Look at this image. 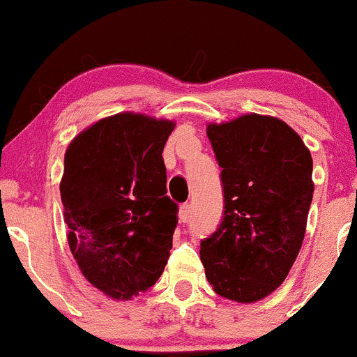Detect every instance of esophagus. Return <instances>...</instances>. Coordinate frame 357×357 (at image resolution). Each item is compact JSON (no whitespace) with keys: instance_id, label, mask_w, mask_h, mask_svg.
<instances>
[{"instance_id":"esophagus-1","label":"esophagus","mask_w":357,"mask_h":357,"mask_svg":"<svg viewBox=\"0 0 357 357\" xmlns=\"http://www.w3.org/2000/svg\"><path fill=\"white\" fill-rule=\"evenodd\" d=\"M178 216H179V221H181V223H188L191 218V204L190 203L181 204V206H179Z\"/></svg>"}]
</instances>
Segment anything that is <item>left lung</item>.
I'll return each instance as SVG.
<instances>
[{
    "label": "left lung",
    "instance_id": "8db88e82",
    "mask_svg": "<svg viewBox=\"0 0 357 357\" xmlns=\"http://www.w3.org/2000/svg\"><path fill=\"white\" fill-rule=\"evenodd\" d=\"M225 211L199 258L216 294L250 304L282 285L298 255L312 203V158L277 117L245 114L208 124Z\"/></svg>",
    "mask_w": 357,
    "mask_h": 357
}]
</instances>
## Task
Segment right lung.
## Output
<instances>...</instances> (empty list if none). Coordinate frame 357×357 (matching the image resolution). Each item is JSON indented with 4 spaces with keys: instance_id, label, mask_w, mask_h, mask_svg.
I'll return each mask as SVG.
<instances>
[{
    "instance_id": "1",
    "label": "right lung",
    "mask_w": 357,
    "mask_h": 357,
    "mask_svg": "<svg viewBox=\"0 0 357 357\" xmlns=\"http://www.w3.org/2000/svg\"><path fill=\"white\" fill-rule=\"evenodd\" d=\"M174 122L116 114L68 144L60 183L68 245L84 277L129 301L165 270L178 204L166 196L162 149Z\"/></svg>"
}]
</instances>
